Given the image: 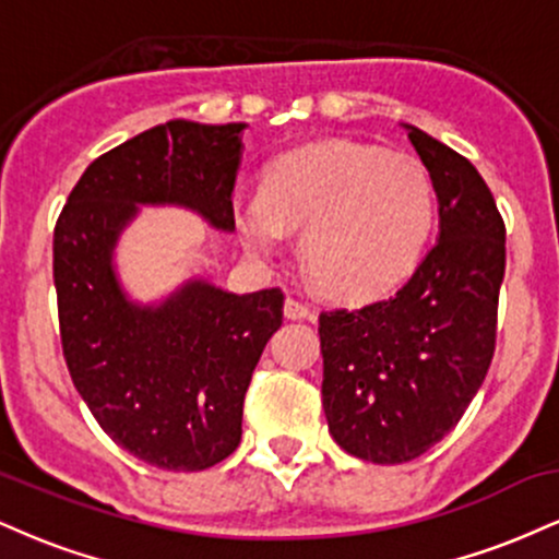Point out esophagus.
I'll use <instances>...</instances> for the list:
<instances>
[{
    "mask_svg": "<svg viewBox=\"0 0 559 559\" xmlns=\"http://www.w3.org/2000/svg\"><path fill=\"white\" fill-rule=\"evenodd\" d=\"M284 316L288 320H312V318H316V310H312L310 305H305V301L288 297L286 305H284Z\"/></svg>",
    "mask_w": 559,
    "mask_h": 559,
    "instance_id": "obj_1",
    "label": "esophagus"
}]
</instances>
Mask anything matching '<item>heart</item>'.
I'll return each instance as SVG.
<instances>
[{
	"instance_id": "obj_1",
	"label": "heart",
	"mask_w": 559,
	"mask_h": 559,
	"mask_svg": "<svg viewBox=\"0 0 559 559\" xmlns=\"http://www.w3.org/2000/svg\"><path fill=\"white\" fill-rule=\"evenodd\" d=\"M436 186L420 159L349 141L299 146L271 163L262 191L234 199L239 239L271 258L286 228L320 288L365 299L415 271L436 226Z\"/></svg>"
}]
</instances>
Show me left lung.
Instances as JSON below:
<instances>
[{
  "label": "left lung",
  "mask_w": 559,
  "mask_h": 559,
  "mask_svg": "<svg viewBox=\"0 0 559 559\" xmlns=\"http://www.w3.org/2000/svg\"><path fill=\"white\" fill-rule=\"evenodd\" d=\"M404 128L433 178L439 241L391 297L320 312L318 329L329 431L378 465L420 457L463 418L489 373L504 278L489 186L463 155Z\"/></svg>",
  "instance_id": "left-lung-1"
}]
</instances>
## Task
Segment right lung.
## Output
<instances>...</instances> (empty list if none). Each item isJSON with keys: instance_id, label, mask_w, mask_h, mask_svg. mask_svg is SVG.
Returning <instances> with one entry per match:
<instances>
[{"instance_id": "1", "label": "right lung", "mask_w": 559, "mask_h": 559, "mask_svg": "<svg viewBox=\"0 0 559 559\" xmlns=\"http://www.w3.org/2000/svg\"><path fill=\"white\" fill-rule=\"evenodd\" d=\"M243 123L168 120L96 157L55 226V288L70 378L118 447L163 471H204L241 441L243 394L284 292L191 278L159 305L128 299L112 254L139 204H178L236 228Z\"/></svg>"}]
</instances>
